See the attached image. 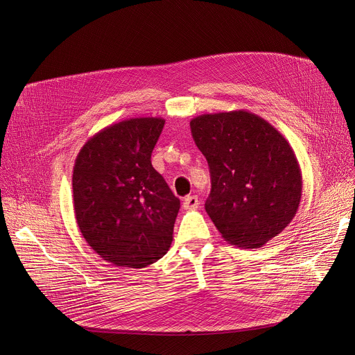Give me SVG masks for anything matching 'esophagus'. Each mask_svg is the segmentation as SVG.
<instances>
[{
	"label": "esophagus",
	"instance_id": "1",
	"mask_svg": "<svg viewBox=\"0 0 355 355\" xmlns=\"http://www.w3.org/2000/svg\"><path fill=\"white\" fill-rule=\"evenodd\" d=\"M199 207V199L198 196H186L183 200V209L186 210H193Z\"/></svg>",
	"mask_w": 355,
	"mask_h": 355
}]
</instances>
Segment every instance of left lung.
<instances>
[{"label": "left lung", "instance_id": "left-lung-1", "mask_svg": "<svg viewBox=\"0 0 355 355\" xmlns=\"http://www.w3.org/2000/svg\"><path fill=\"white\" fill-rule=\"evenodd\" d=\"M190 128L210 168L206 211L221 237L240 248L277 237L302 199L300 166L285 137L245 110L199 115Z\"/></svg>", "mask_w": 355, "mask_h": 355}]
</instances>
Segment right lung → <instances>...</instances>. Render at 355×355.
I'll list each match as a JSON object with an SVG mask.
<instances>
[{
    "instance_id": "obj_1",
    "label": "right lung",
    "mask_w": 355,
    "mask_h": 355,
    "mask_svg": "<svg viewBox=\"0 0 355 355\" xmlns=\"http://www.w3.org/2000/svg\"><path fill=\"white\" fill-rule=\"evenodd\" d=\"M164 118L139 116L105 127L78 152L73 207L87 244L116 266L144 268L171 248L180 200L150 155Z\"/></svg>"
}]
</instances>
